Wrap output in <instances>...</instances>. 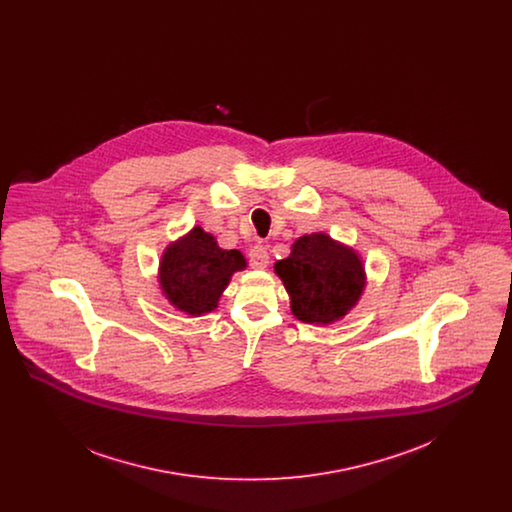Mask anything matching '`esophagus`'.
Segmentation results:
<instances>
[{
  "mask_svg": "<svg viewBox=\"0 0 512 512\" xmlns=\"http://www.w3.org/2000/svg\"><path fill=\"white\" fill-rule=\"evenodd\" d=\"M249 263L253 268H267V247L265 245H253V249L249 251Z\"/></svg>",
  "mask_w": 512,
  "mask_h": 512,
  "instance_id": "esophagus-1",
  "label": "esophagus"
}]
</instances>
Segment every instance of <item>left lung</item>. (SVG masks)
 <instances>
[{
	"label": "left lung",
	"mask_w": 512,
	"mask_h": 512,
	"mask_svg": "<svg viewBox=\"0 0 512 512\" xmlns=\"http://www.w3.org/2000/svg\"><path fill=\"white\" fill-rule=\"evenodd\" d=\"M290 293L292 313L309 324L340 320L365 290L359 255L326 234L301 236L288 259L274 265Z\"/></svg>",
	"instance_id": "8db88e82"
}]
</instances>
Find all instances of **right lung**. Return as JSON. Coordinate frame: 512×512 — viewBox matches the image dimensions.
Listing matches in <instances>:
<instances>
[{
  "label": "right lung",
  "mask_w": 512,
  "mask_h": 512,
  "mask_svg": "<svg viewBox=\"0 0 512 512\" xmlns=\"http://www.w3.org/2000/svg\"><path fill=\"white\" fill-rule=\"evenodd\" d=\"M245 268L238 249H220L217 240L199 226L165 249L159 268L163 293L186 315L211 313L232 274Z\"/></svg>",
  "instance_id": "right-lung-1"
}]
</instances>
